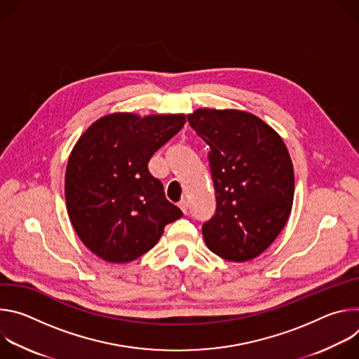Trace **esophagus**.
<instances>
[{
    "mask_svg": "<svg viewBox=\"0 0 359 359\" xmlns=\"http://www.w3.org/2000/svg\"><path fill=\"white\" fill-rule=\"evenodd\" d=\"M177 206H179V209H180L184 215L187 213V209H189V203H187V200H184V198H183V200H180Z\"/></svg>",
    "mask_w": 359,
    "mask_h": 359,
    "instance_id": "34e87169",
    "label": "esophagus"
}]
</instances>
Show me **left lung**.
I'll use <instances>...</instances> for the list:
<instances>
[{
  "label": "left lung",
  "mask_w": 359,
  "mask_h": 359,
  "mask_svg": "<svg viewBox=\"0 0 359 359\" xmlns=\"http://www.w3.org/2000/svg\"><path fill=\"white\" fill-rule=\"evenodd\" d=\"M187 121L210 147L216 213L203 224L204 241L224 260H252L273 244L291 213L294 169L287 146L250 112L200 108Z\"/></svg>",
  "instance_id": "left-lung-1"
}]
</instances>
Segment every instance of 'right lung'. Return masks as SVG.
Masks as SVG:
<instances>
[{
  "mask_svg": "<svg viewBox=\"0 0 359 359\" xmlns=\"http://www.w3.org/2000/svg\"><path fill=\"white\" fill-rule=\"evenodd\" d=\"M184 123L183 114L116 112L95 121L75 143L65 172L67 209L81 241L102 260L139 259L183 216L147 163Z\"/></svg>",
  "mask_w": 359,
  "mask_h": 359,
  "instance_id": "right-lung-1",
  "label": "right lung"
}]
</instances>
